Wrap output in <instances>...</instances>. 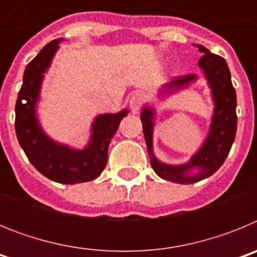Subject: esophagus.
I'll use <instances>...</instances> for the list:
<instances>
[{"mask_svg":"<svg viewBox=\"0 0 257 257\" xmlns=\"http://www.w3.org/2000/svg\"><path fill=\"white\" fill-rule=\"evenodd\" d=\"M128 103H130V108L131 110H133V113H138L143 103V95L140 94V92H134V94L131 95Z\"/></svg>","mask_w":257,"mask_h":257,"instance_id":"obj_1","label":"esophagus"}]
</instances>
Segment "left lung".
<instances>
[{
  "instance_id": "left-lung-1",
  "label": "left lung",
  "mask_w": 257,
  "mask_h": 257,
  "mask_svg": "<svg viewBox=\"0 0 257 257\" xmlns=\"http://www.w3.org/2000/svg\"><path fill=\"white\" fill-rule=\"evenodd\" d=\"M194 46L203 55L198 60V65L203 70L213 101L210 128L198 151L190 157L188 162L181 165H169L160 161L153 149L156 108L151 104H145L140 115L152 167L160 178L178 184L197 183L215 174L228 157L237 133V96L231 85L228 64L221 56L212 54L205 46ZM197 79L198 77L196 74L174 77L158 90V99L163 101L166 97L188 88Z\"/></svg>"
}]
</instances>
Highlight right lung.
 Instances as JSON below:
<instances>
[{"label": "right lung", "instance_id": "right-lung-1", "mask_svg": "<svg viewBox=\"0 0 257 257\" xmlns=\"http://www.w3.org/2000/svg\"><path fill=\"white\" fill-rule=\"evenodd\" d=\"M63 41L64 38L51 41L26 67L15 105V130L20 147L38 172L60 184L86 183L96 179L105 169L109 143L128 109L97 114L91 124L90 139L82 149L56 142L45 133L37 112L41 88Z\"/></svg>", "mask_w": 257, "mask_h": 257}]
</instances>
